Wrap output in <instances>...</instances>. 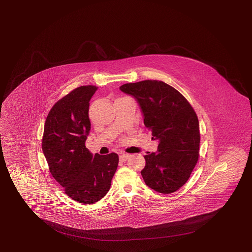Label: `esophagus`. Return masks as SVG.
Here are the masks:
<instances>
[{"label": "esophagus", "instance_id": "obj_1", "mask_svg": "<svg viewBox=\"0 0 252 252\" xmlns=\"http://www.w3.org/2000/svg\"><path fill=\"white\" fill-rule=\"evenodd\" d=\"M129 157H130L129 154H122V155L120 156V160L126 161Z\"/></svg>", "mask_w": 252, "mask_h": 252}]
</instances>
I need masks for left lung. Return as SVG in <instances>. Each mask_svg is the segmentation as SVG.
Segmentation results:
<instances>
[{"instance_id": "8db88e82", "label": "left lung", "mask_w": 252, "mask_h": 252, "mask_svg": "<svg viewBox=\"0 0 252 252\" xmlns=\"http://www.w3.org/2000/svg\"><path fill=\"white\" fill-rule=\"evenodd\" d=\"M122 91L136 98L146 128L159 144L157 153L144 156L145 183L162 193L177 191L188 182L199 158L197 115L186 97L162 81L125 84Z\"/></svg>"}]
</instances>
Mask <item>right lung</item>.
<instances>
[{
    "instance_id": "right-lung-1",
    "label": "right lung",
    "mask_w": 252,
    "mask_h": 252,
    "mask_svg": "<svg viewBox=\"0 0 252 252\" xmlns=\"http://www.w3.org/2000/svg\"><path fill=\"white\" fill-rule=\"evenodd\" d=\"M97 86H82L56 102L44 125L42 150L48 169L64 193L77 203H96L108 193L119 156L95 154L86 147L91 129L89 101Z\"/></svg>"
}]
</instances>
